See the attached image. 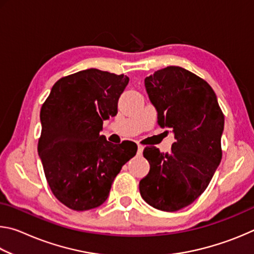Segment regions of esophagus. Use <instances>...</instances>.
Segmentation results:
<instances>
[{"instance_id":"34e87169","label":"esophagus","mask_w":254,"mask_h":254,"mask_svg":"<svg viewBox=\"0 0 254 254\" xmlns=\"http://www.w3.org/2000/svg\"><path fill=\"white\" fill-rule=\"evenodd\" d=\"M143 145H141V144H137V154H139V156H141V154H142V151H143Z\"/></svg>"}]
</instances>
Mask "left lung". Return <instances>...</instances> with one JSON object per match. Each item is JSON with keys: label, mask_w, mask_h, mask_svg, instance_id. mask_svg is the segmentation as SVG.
<instances>
[{"label": "left lung", "mask_w": 254, "mask_h": 254, "mask_svg": "<svg viewBox=\"0 0 254 254\" xmlns=\"http://www.w3.org/2000/svg\"><path fill=\"white\" fill-rule=\"evenodd\" d=\"M158 124L171 128L170 153L145 147L149 174L140 180L142 198L163 212H176L198 198L222 159L224 114L207 81L178 66L154 71L144 79Z\"/></svg>", "instance_id": "8db88e82"}]
</instances>
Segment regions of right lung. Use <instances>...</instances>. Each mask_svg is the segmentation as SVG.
<instances>
[{
	"mask_svg": "<svg viewBox=\"0 0 254 254\" xmlns=\"http://www.w3.org/2000/svg\"><path fill=\"white\" fill-rule=\"evenodd\" d=\"M128 77L95 68L60 78L40 111L38 152L49 187L74 210L98 207L124 163L135 156L132 141L113 144L100 134L103 121L118 113Z\"/></svg>",
	"mask_w": 254,
	"mask_h": 254,
	"instance_id": "right-lung-1",
	"label": "right lung"
}]
</instances>
